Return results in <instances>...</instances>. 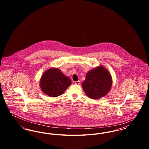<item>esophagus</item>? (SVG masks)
I'll return each mask as SVG.
<instances>
[{"mask_svg": "<svg viewBox=\"0 0 149 149\" xmlns=\"http://www.w3.org/2000/svg\"><path fill=\"white\" fill-rule=\"evenodd\" d=\"M74 83H75V84H77V85H79V84H80V81H75V82H74Z\"/></svg>", "mask_w": 149, "mask_h": 149, "instance_id": "obj_1", "label": "esophagus"}]
</instances>
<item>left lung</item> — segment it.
I'll list each match as a JSON object with an SVG mask.
<instances>
[{"label": "left lung", "mask_w": 149, "mask_h": 149, "mask_svg": "<svg viewBox=\"0 0 149 149\" xmlns=\"http://www.w3.org/2000/svg\"><path fill=\"white\" fill-rule=\"evenodd\" d=\"M112 86L111 73L103 65L88 72L82 88L86 95L90 98L99 99L109 92Z\"/></svg>", "instance_id": "left-lung-1"}]
</instances>
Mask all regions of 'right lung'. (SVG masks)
Instances as JSON below:
<instances>
[{
	"mask_svg": "<svg viewBox=\"0 0 149 149\" xmlns=\"http://www.w3.org/2000/svg\"><path fill=\"white\" fill-rule=\"evenodd\" d=\"M71 84L70 79L56 68H51L45 71L40 80L42 92L51 97L61 95Z\"/></svg>",
	"mask_w": 149,
	"mask_h": 149,
	"instance_id": "obj_1",
	"label": "right lung"
}]
</instances>
